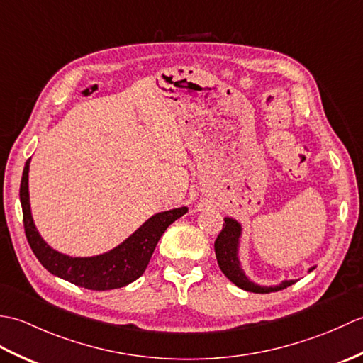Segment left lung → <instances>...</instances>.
Masks as SVG:
<instances>
[{
  "label": "left lung",
  "instance_id": "obj_1",
  "mask_svg": "<svg viewBox=\"0 0 363 363\" xmlns=\"http://www.w3.org/2000/svg\"><path fill=\"white\" fill-rule=\"evenodd\" d=\"M242 228L238 223L233 218H225L223 223V229L218 234L217 240H215V256H217L218 267L228 279L235 284L237 287H240L246 291L252 293H269V291H277L290 287L295 281H284L279 285H274V287H262V285H256L251 282L248 277L245 276L243 269L240 267V260H238L237 251H238V238H240ZM311 268L309 272H312Z\"/></svg>",
  "mask_w": 363,
  "mask_h": 363
}]
</instances>
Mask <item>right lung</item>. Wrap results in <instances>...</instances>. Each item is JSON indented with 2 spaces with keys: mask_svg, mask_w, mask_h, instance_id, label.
I'll return each instance as SVG.
<instances>
[{
  "mask_svg": "<svg viewBox=\"0 0 363 363\" xmlns=\"http://www.w3.org/2000/svg\"><path fill=\"white\" fill-rule=\"evenodd\" d=\"M29 160L23 168L20 184V201L23 209V225L30 250L38 262L54 276L89 290H112L134 282L148 267L156 245L167 228L187 212V207L152 215L135 233L109 252L95 257H70L50 248L38 235L30 217L28 172Z\"/></svg>",
  "mask_w": 363,
  "mask_h": 363,
  "instance_id": "1",
  "label": "right lung"
}]
</instances>
